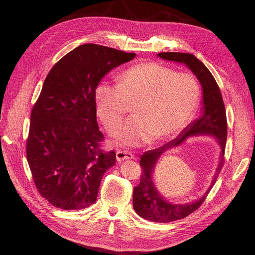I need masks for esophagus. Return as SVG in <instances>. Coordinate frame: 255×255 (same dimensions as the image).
<instances>
[{
  "label": "esophagus",
  "instance_id": "1",
  "mask_svg": "<svg viewBox=\"0 0 255 255\" xmlns=\"http://www.w3.org/2000/svg\"><path fill=\"white\" fill-rule=\"evenodd\" d=\"M116 158H117V161H123V160H128V159L134 158V155L131 152L119 150L116 152Z\"/></svg>",
  "mask_w": 255,
  "mask_h": 255
}]
</instances>
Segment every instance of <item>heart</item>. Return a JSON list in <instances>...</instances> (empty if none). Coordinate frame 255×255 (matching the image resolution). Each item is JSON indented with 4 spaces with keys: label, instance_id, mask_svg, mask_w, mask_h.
<instances>
[{
    "label": "heart",
    "instance_id": "obj_1",
    "mask_svg": "<svg viewBox=\"0 0 255 255\" xmlns=\"http://www.w3.org/2000/svg\"><path fill=\"white\" fill-rule=\"evenodd\" d=\"M199 101L200 86L193 76L157 62L131 66L120 83L103 81L96 90L97 112L108 129L119 124L128 103H135V116L114 132L116 143L127 147L175 135L189 123Z\"/></svg>",
    "mask_w": 255,
    "mask_h": 255
}]
</instances>
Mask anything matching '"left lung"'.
<instances>
[{
    "label": "left lung",
    "instance_id": "left-lung-1",
    "mask_svg": "<svg viewBox=\"0 0 255 255\" xmlns=\"http://www.w3.org/2000/svg\"><path fill=\"white\" fill-rule=\"evenodd\" d=\"M157 56L161 59L185 64L196 76L202 87V108L198 119L189 124L173 140L162 146L144 152L141 155L140 166L142 174L140 184L133 191V207L143 219L168 223L183 219L196 211L205 201L207 195L216 183L218 174L224 163V151L227 139V121L222 95L214 77L206 65L191 53L161 52ZM209 135L216 138L221 147V157L212 181L204 195L195 201L184 204L169 202L156 188L153 178L155 166L161 155L167 150L177 147L189 136Z\"/></svg>",
    "mask_w": 255,
    "mask_h": 255
}]
</instances>
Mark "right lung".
Returning a JSON list of instances; mask_svg holds the SVG:
<instances>
[{
	"mask_svg": "<svg viewBox=\"0 0 255 255\" xmlns=\"http://www.w3.org/2000/svg\"><path fill=\"white\" fill-rule=\"evenodd\" d=\"M127 53L84 44L64 55L47 75L30 118L27 161L39 194L63 210L97 201L104 173L116 162L104 153L97 123L96 90L113 68L132 60Z\"/></svg>",
	"mask_w": 255,
	"mask_h": 255,
	"instance_id": "1",
	"label": "right lung"
}]
</instances>
